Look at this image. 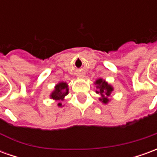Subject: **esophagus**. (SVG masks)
<instances>
[{
  "label": "esophagus",
  "mask_w": 157,
  "mask_h": 157,
  "mask_svg": "<svg viewBox=\"0 0 157 157\" xmlns=\"http://www.w3.org/2000/svg\"><path fill=\"white\" fill-rule=\"evenodd\" d=\"M79 76H81V77H83V75H79Z\"/></svg>",
  "instance_id": "34e87169"
}]
</instances>
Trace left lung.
Listing matches in <instances>:
<instances>
[{
	"label": "left lung",
	"instance_id": "obj_1",
	"mask_svg": "<svg viewBox=\"0 0 157 157\" xmlns=\"http://www.w3.org/2000/svg\"><path fill=\"white\" fill-rule=\"evenodd\" d=\"M94 85L96 86V92L101 96L99 98V101L103 103V104H108L111 100H110V96L113 92V86L110 85L109 82H106L105 80L102 78H99L96 80L94 82Z\"/></svg>",
	"mask_w": 157,
	"mask_h": 157
}]
</instances>
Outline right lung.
Returning <instances> with one entry per match:
<instances>
[{"mask_svg":"<svg viewBox=\"0 0 157 157\" xmlns=\"http://www.w3.org/2000/svg\"><path fill=\"white\" fill-rule=\"evenodd\" d=\"M69 93V86L68 83H66L65 82H59L58 84H56L55 86V89L54 91L50 93L49 95V98L51 99H54L55 101H58V102H60V101H63L65 99V96L68 95ZM58 107L61 108V107H64V105H62L61 102H59L57 104Z\"/></svg>","mask_w":157,"mask_h":157,"instance_id":"add662e5","label":"right lung"}]
</instances>
